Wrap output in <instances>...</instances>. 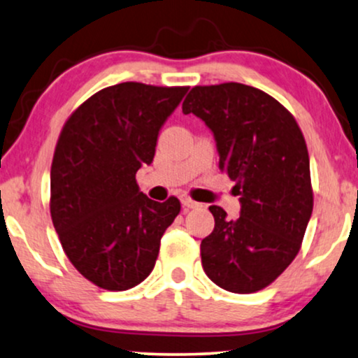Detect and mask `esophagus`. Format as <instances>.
I'll use <instances>...</instances> for the list:
<instances>
[{
	"label": "esophagus",
	"mask_w": 358,
	"mask_h": 358,
	"mask_svg": "<svg viewBox=\"0 0 358 358\" xmlns=\"http://www.w3.org/2000/svg\"><path fill=\"white\" fill-rule=\"evenodd\" d=\"M180 203H182L184 208H187V209L197 208V206H199V203H196V201H192L191 197H187V196H182V197H180Z\"/></svg>",
	"instance_id": "esophagus-1"
}]
</instances>
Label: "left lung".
<instances>
[{"mask_svg": "<svg viewBox=\"0 0 358 358\" xmlns=\"http://www.w3.org/2000/svg\"><path fill=\"white\" fill-rule=\"evenodd\" d=\"M211 130L220 169L236 182V220L211 206L201 241L206 275L233 293L273 283L295 259L313 211L310 157L296 120L280 102L243 83L194 87L182 103Z\"/></svg>", "mask_w": 358, "mask_h": 358, "instance_id": "left-lung-1", "label": "left lung"}]
</instances>
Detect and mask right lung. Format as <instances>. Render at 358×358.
Wrapping results in <instances>:
<instances>
[{"label":"right lung","instance_id":"right-lung-1","mask_svg":"<svg viewBox=\"0 0 358 358\" xmlns=\"http://www.w3.org/2000/svg\"><path fill=\"white\" fill-rule=\"evenodd\" d=\"M186 94L187 87L119 83L92 95L63 125L50 213L65 255L96 287L122 292L154 270L180 203L149 199L136 174L152 164L159 132Z\"/></svg>","mask_w":358,"mask_h":358}]
</instances>
